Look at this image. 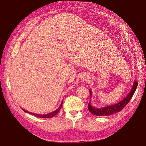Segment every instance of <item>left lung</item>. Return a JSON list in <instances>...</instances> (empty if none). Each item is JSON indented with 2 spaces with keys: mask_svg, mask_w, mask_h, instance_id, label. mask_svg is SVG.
<instances>
[{
  "mask_svg": "<svg viewBox=\"0 0 146 146\" xmlns=\"http://www.w3.org/2000/svg\"><path fill=\"white\" fill-rule=\"evenodd\" d=\"M137 85H138V83L136 81H134L132 88L131 89V91L127 95V97L124 99H123L122 100H121L120 102H119V103L113 105H110V106H107V107H102L100 108H98L97 107L92 106L91 104V99H90L89 104H88V110L90 111L92 114L95 115H97V116H108V115H112L113 113H115L117 112H119V111L122 110L123 108L128 104L130 100H131L132 96L134 94L135 90L137 87ZM92 91L90 90V97H92Z\"/></svg>",
  "mask_w": 146,
  "mask_h": 146,
  "instance_id": "1",
  "label": "left lung"
}]
</instances>
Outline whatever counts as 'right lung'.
<instances>
[{
  "mask_svg": "<svg viewBox=\"0 0 146 146\" xmlns=\"http://www.w3.org/2000/svg\"><path fill=\"white\" fill-rule=\"evenodd\" d=\"M62 105H63V102H61V105H60V107H59L58 109H56V110L55 111H52V112H51V113H48V114H45V115H38V114H35V113H30V112H28V111H26V110H23L24 111H25V112H28V113H31V114H32V115H35V116H36V117H40V118H51V117H54V115H56L59 111H60V109H61V107H62Z\"/></svg>",
  "mask_w": 146,
  "mask_h": 146,
  "instance_id": "add662e5",
  "label": "right lung"
}]
</instances>
